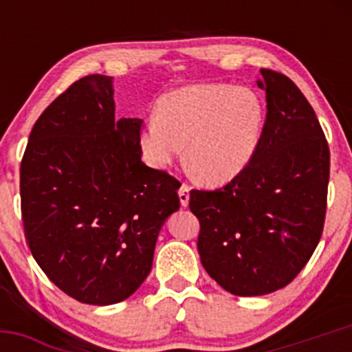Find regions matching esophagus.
Returning <instances> with one entry per match:
<instances>
[{"label":"esophagus","instance_id":"34e87169","mask_svg":"<svg viewBox=\"0 0 352 352\" xmlns=\"http://www.w3.org/2000/svg\"><path fill=\"white\" fill-rule=\"evenodd\" d=\"M190 187L186 186V184H182L179 189V199H180V204L184 206V208H187L189 206V199H190Z\"/></svg>","mask_w":352,"mask_h":352}]
</instances>
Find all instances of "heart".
I'll return each mask as SVG.
<instances>
[{
	"mask_svg": "<svg viewBox=\"0 0 352 352\" xmlns=\"http://www.w3.org/2000/svg\"><path fill=\"white\" fill-rule=\"evenodd\" d=\"M265 124L261 95L232 83H197L166 91L155 116L141 124L138 143L144 162L165 170L186 162L206 186H226L257 153Z\"/></svg>",
	"mask_w": 352,
	"mask_h": 352,
	"instance_id": "1",
	"label": "heart"
}]
</instances>
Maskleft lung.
Returning <instances> with one entry per match:
<instances>
[{
  "mask_svg": "<svg viewBox=\"0 0 352 352\" xmlns=\"http://www.w3.org/2000/svg\"><path fill=\"white\" fill-rule=\"evenodd\" d=\"M267 113L247 170L218 190H192L206 272L236 296L289 285L322 236L330 153L320 122L300 88L261 69Z\"/></svg>",
  "mask_w": 352,
  "mask_h": 352,
  "instance_id": "1",
  "label": "left lung"
}]
</instances>
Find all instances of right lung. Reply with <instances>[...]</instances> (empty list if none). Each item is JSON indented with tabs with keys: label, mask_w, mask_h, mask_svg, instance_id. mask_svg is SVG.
I'll use <instances>...</instances> for the list:
<instances>
[{
	"label": "right lung",
	"mask_w": 352,
	"mask_h": 352,
	"mask_svg": "<svg viewBox=\"0 0 352 352\" xmlns=\"http://www.w3.org/2000/svg\"><path fill=\"white\" fill-rule=\"evenodd\" d=\"M141 119H117L113 78L90 74L42 112L20 166L25 239L74 300L113 305L143 285L180 184L141 162Z\"/></svg>",
	"instance_id": "add662e5"
}]
</instances>
